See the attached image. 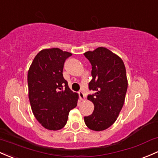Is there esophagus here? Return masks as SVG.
Here are the masks:
<instances>
[{
  "mask_svg": "<svg viewBox=\"0 0 158 158\" xmlns=\"http://www.w3.org/2000/svg\"><path fill=\"white\" fill-rule=\"evenodd\" d=\"M79 98H80L81 100H85V96L84 93L82 91H79Z\"/></svg>",
  "mask_w": 158,
  "mask_h": 158,
  "instance_id": "34e87169",
  "label": "esophagus"
}]
</instances>
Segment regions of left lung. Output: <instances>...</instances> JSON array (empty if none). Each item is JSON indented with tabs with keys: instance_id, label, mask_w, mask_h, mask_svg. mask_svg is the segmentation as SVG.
Returning a JSON list of instances; mask_svg holds the SVG:
<instances>
[{
	"instance_id": "left-lung-1",
	"label": "left lung",
	"mask_w": 158,
	"mask_h": 158,
	"mask_svg": "<svg viewBox=\"0 0 158 158\" xmlns=\"http://www.w3.org/2000/svg\"><path fill=\"white\" fill-rule=\"evenodd\" d=\"M84 55L92 66L88 86L94 91L88 96L94 110L84 121L92 131H104L115 123L124 105L127 89L125 66L118 55L105 47L86 52Z\"/></svg>"
}]
</instances>
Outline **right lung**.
Wrapping results in <instances>:
<instances>
[{
	"instance_id": "obj_1",
	"label": "right lung",
	"mask_w": 158,
	"mask_h": 158,
	"mask_svg": "<svg viewBox=\"0 0 158 158\" xmlns=\"http://www.w3.org/2000/svg\"><path fill=\"white\" fill-rule=\"evenodd\" d=\"M71 55L58 48H45L37 53L27 73L31 110L40 124L50 131L64 127L69 112L77 106L79 95L70 89L62 73Z\"/></svg>"
}]
</instances>
